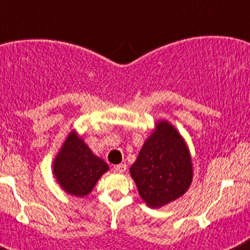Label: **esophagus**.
Segmentation results:
<instances>
[{"mask_svg":"<svg viewBox=\"0 0 250 250\" xmlns=\"http://www.w3.org/2000/svg\"><path fill=\"white\" fill-rule=\"evenodd\" d=\"M114 170L116 171V173H125V171H126V164L115 165Z\"/></svg>","mask_w":250,"mask_h":250,"instance_id":"esophagus-1","label":"esophagus"}]
</instances>
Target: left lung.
Listing matches in <instances>:
<instances>
[{
  "mask_svg": "<svg viewBox=\"0 0 250 250\" xmlns=\"http://www.w3.org/2000/svg\"><path fill=\"white\" fill-rule=\"evenodd\" d=\"M139 195L147 207L161 208L184 195L193 182V161L184 138L167 120L155 123L130 167Z\"/></svg>",
  "mask_w": 250,
  "mask_h": 250,
  "instance_id": "8db88e82",
  "label": "left lung"
}]
</instances>
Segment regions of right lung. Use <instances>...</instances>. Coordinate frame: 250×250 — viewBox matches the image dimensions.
I'll return each mask as SVG.
<instances>
[{
    "instance_id": "1",
    "label": "right lung",
    "mask_w": 250,
    "mask_h": 250,
    "mask_svg": "<svg viewBox=\"0 0 250 250\" xmlns=\"http://www.w3.org/2000/svg\"><path fill=\"white\" fill-rule=\"evenodd\" d=\"M109 165L91 151L76 130H72L52 163V173L63 191L70 195H89Z\"/></svg>"
}]
</instances>
